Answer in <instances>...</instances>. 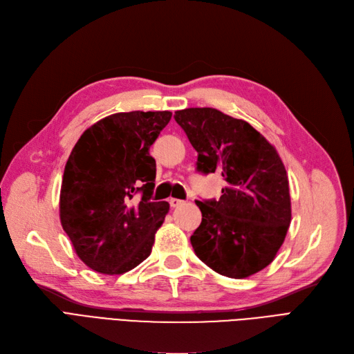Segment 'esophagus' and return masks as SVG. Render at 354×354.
<instances>
[{
	"label": "esophagus",
	"mask_w": 354,
	"mask_h": 354,
	"mask_svg": "<svg viewBox=\"0 0 354 354\" xmlns=\"http://www.w3.org/2000/svg\"><path fill=\"white\" fill-rule=\"evenodd\" d=\"M184 203L182 200H179V198H170L169 200V204H170V207H178V206H180V204Z\"/></svg>",
	"instance_id": "1"
}]
</instances>
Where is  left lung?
Returning <instances> with one entry per match:
<instances>
[{"label": "left lung", "instance_id": "left-lung-1", "mask_svg": "<svg viewBox=\"0 0 354 354\" xmlns=\"http://www.w3.org/2000/svg\"><path fill=\"white\" fill-rule=\"evenodd\" d=\"M174 118L198 153L197 172L225 180L219 200H196L203 218L191 235L194 253L235 279L265 269L291 222L287 170L277 150L248 122L216 109H184Z\"/></svg>", "mask_w": 354, "mask_h": 354}]
</instances>
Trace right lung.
<instances>
[{"instance_id":"add662e5","label":"right lung","mask_w":354,"mask_h":354,"mask_svg":"<svg viewBox=\"0 0 354 354\" xmlns=\"http://www.w3.org/2000/svg\"><path fill=\"white\" fill-rule=\"evenodd\" d=\"M170 118L166 110L116 113L88 128L73 147L62 180L60 219L93 270L119 275L150 256L169 212L167 201L151 200L150 147Z\"/></svg>"}]
</instances>
